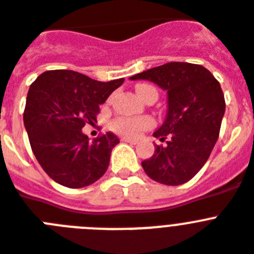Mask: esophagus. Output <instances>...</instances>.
<instances>
[{"label":"esophagus","instance_id":"34e87169","mask_svg":"<svg viewBox=\"0 0 254 254\" xmlns=\"http://www.w3.org/2000/svg\"><path fill=\"white\" fill-rule=\"evenodd\" d=\"M123 142H127V143H131V144H137L138 143V140L137 139H133V138H127V137H124Z\"/></svg>","mask_w":254,"mask_h":254}]
</instances>
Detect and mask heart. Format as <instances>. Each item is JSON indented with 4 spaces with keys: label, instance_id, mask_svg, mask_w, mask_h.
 Returning a JSON list of instances; mask_svg holds the SVG:
<instances>
[{
    "label": "heart",
    "instance_id": "heart-1",
    "mask_svg": "<svg viewBox=\"0 0 254 254\" xmlns=\"http://www.w3.org/2000/svg\"><path fill=\"white\" fill-rule=\"evenodd\" d=\"M147 89H153L150 85H138L137 94L140 95ZM153 127L151 117H119L111 123V129L117 134L127 138H137L140 133Z\"/></svg>",
    "mask_w": 254,
    "mask_h": 254
}]
</instances>
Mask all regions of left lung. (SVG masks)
Segmentation results:
<instances>
[{
  "label": "left lung",
  "mask_w": 254,
  "mask_h": 254,
  "mask_svg": "<svg viewBox=\"0 0 254 254\" xmlns=\"http://www.w3.org/2000/svg\"><path fill=\"white\" fill-rule=\"evenodd\" d=\"M148 80L167 91L168 110L153 133L165 146L142 161L150 178L168 186L189 182L206 163L218 139L225 115V97L218 81L205 67L170 62L131 76Z\"/></svg>",
  "instance_id": "left-lung-1"
}]
</instances>
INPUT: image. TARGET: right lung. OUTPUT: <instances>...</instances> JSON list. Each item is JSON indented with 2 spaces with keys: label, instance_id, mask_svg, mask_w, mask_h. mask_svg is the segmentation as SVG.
I'll return each mask as SVG.
<instances>
[{
  "label": "right lung",
  "instance_id": "add662e5",
  "mask_svg": "<svg viewBox=\"0 0 254 254\" xmlns=\"http://www.w3.org/2000/svg\"><path fill=\"white\" fill-rule=\"evenodd\" d=\"M124 78L93 80L69 69L46 71L29 86L23 115L36 159L51 180L69 189L94 183L106 173L120 140L107 131L90 140L85 124L97 121L99 106Z\"/></svg>",
  "mask_w": 254,
  "mask_h": 254
}]
</instances>
